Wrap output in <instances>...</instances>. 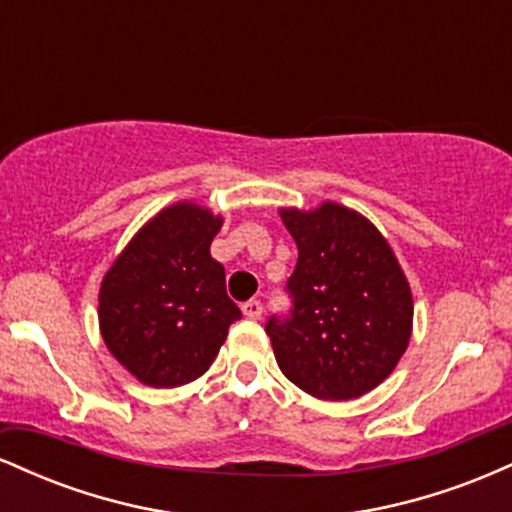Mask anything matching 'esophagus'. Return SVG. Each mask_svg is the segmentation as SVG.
Here are the masks:
<instances>
[{
	"mask_svg": "<svg viewBox=\"0 0 512 512\" xmlns=\"http://www.w3.org/2000/svg\"><path fill=\"white\" fill-rule=\"evenodd\" d=\"M240 310H243L245 317H250V320H260L262 317V303L260 301H248L240 305Z\"/></svg>",
	"mask_w": 512,
	"mask_h": 512,
	"instance_id": "esophagus-1",
	"label": "esophagus"
}]
</instances>
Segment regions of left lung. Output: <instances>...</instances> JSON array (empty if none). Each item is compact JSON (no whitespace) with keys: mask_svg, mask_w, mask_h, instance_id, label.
I'll list each match as a JSON object with an SVG mask.
<instances>
[{"mask_svg":"<svg viewBox=\"0 0 512 512\" xmlns=\"http://www.w3.org/2000/svg\"><path fill=\"white\" fill-rule=\"evenodd\" d=\"M298 245L291 317L267 322L281 373L317 399H356L407 351L411 286L383 233L337 202L279 209Z\"/></svg>","mask_w":512,"mask_h":512,"instance_id":"obj_1","label":"left lung"}]
</instances>
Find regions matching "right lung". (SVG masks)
<instances>
[{
  "label": "right lung",
  "instance_id": "add662e5",
  "mask_svg": "<svg viewBox=\"0 0 512 512\" xmlns=\"http://www.w3.org/2000/svg\"><path fill=\"white\" fill-rule=\"evenodd\" d=\"M223 216L195 202L161 209L105 272L98 325L108 351L149 387H180L204 375L226 342L238 305L226 293L211 240Z\"/></svg>",
  "mask_w": 512,
  "mask_h": 512
}]
</instances>
